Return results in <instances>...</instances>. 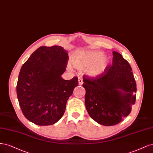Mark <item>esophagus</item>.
Instances as JSON below:
<instances>
[{"mask_svg": "<svg viewBox=\"0 0 153 153\" xmlns=\"http://www.w3.org/2000/svg\"><path fill=\"white\" fill-rule=\"evenodd\" d=\"M78 82H79V85H82V83H83V82H82V78L81 77H78Z\"/></svg>", "mask_w": 153, "mask_h": 153, "instance_id": "esophagus-1", "label": "esophagus"}]
</instances>
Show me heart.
Returning <instances> with one entry per match:
<instances>
[{
	"label": "heart",
	"instance_id": "obj_1",
	"mask_svg": "<svg viewBox=\"0 0 153 153\" xmlns=\"http://www.w3.org/2000/svg\"><path fill=\"white\" fill-rule=\"evenodd\" d=\"M109 60L101 51H87L77 53L72 60V65L85 70L88 75L96 77L103 74L109 65Z\"/></svg>",
	"mask_w": 153,
	"mask_h": 153
}]
</instances>
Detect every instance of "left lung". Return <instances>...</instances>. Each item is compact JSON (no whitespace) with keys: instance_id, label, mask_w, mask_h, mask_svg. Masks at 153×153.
<instances>
[{"instance_id":"obj_1","label":"left lung","mask_w":153,"mask_h":153,"mask_svg":"<svg viewBox=\"0 0 153 153\" xmlns=\"http://www.w3.org/2000/svg\"><path fill=\"white\" fill-rule=\"evenodd\" d=\"M112 62L101 76H83L85 105L90 116L98 123L113 126L128 116L136 100L137 87L129 63L113 51Z\"/></svg>"}]
</instances>
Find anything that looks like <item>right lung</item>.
Wrapping results in <instances>:
<instances>
[{"label": "right lung", "instance_id": "obj_1", "mask_svg": "<svg viewBox=\"0 0 153 153\" xmlns=\"http://www.w3.org/2000/svg\"><path fill=\"white\" fill-rule=\"evenodd\" d=\"M68 60L59 46H41L23 63L16 93L19 106L28 120L40 126L55 124L61 119L66 103L78 85V78L61 77Z\"/></svg>", "mask_w": 153, "mask_h": 153}]
</instances>
